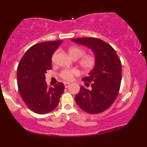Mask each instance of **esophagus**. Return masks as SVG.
<instances>
[{"label": "esophagus", "instance_id": "34e87169", "mask_svg": "<svg viewBox=\"0 0 147 147\" xmlns=\"http://www.w3.org/2000/svg\"><path fill=\"white\" fill-rule=\"evenodd\" d=\"M64 85H65V88H68L69 86L70 85V83H68V82H65V83H64Z\"/></svg>", "mask_w": 147, "mask_h": 147}]
</instances>
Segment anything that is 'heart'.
Here are the masks:
<instances>
[{"mask_svg": "<svg viewBox=\"0 0 147 147\" xmlns=\"http://www.w3.org/2000/svg\"><path fill=\"white\" fill-rule=\"evenodd\" d=\"M68 53L74 59H77L81 57L79 61V65L84 71H90L95 68L97 63L96 57L92 54L84 55L85 50L81 47H70L68 48ZM79 74V71L76 69H64L60 72V77L65 81H71L76 76H78Z\"/></svg>", "mask_w": 147, "mask_h": 147, "instance_id": "obj_1", "label": "heart"}]
</instances>
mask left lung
I'll return each instance as SVG.
<instances>
[{"label": "left lung", "instance_id": "obj_1", "mask_svg": "<svg viewBox=\"0 0 147 147\" xmlns=\"http://www.w3.org/2000/svg\"><path fill=\"white\" fill-rule=\"evenodd\" d=\"M76 43L90 48L95 53L97 63L89 75L82 79L86 86L80 87L75 101L82 110L90 114L104 112L117 98L122 81V63L115 50L97 38L86 37L72 39Z\"/></svg>", "mask_w": 147, "mask_h": 147}]
</instances>
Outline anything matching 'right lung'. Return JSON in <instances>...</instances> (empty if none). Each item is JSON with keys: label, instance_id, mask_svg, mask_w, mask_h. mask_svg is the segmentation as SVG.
Returning a JSON list of instances; mask_svg holds the SVG:
<instances>
[{"label": "right lung", "instance_id": "obj_1", "mask_svg": "<svg viewBox=\"0 0 147 147\" xmlns=\"http://www.w3.org/2000/svg\"><path fill=\"white\" fill-rule=\"evenodd\" d=\"M63 41L42 42L27 50L18 63L17 84L27 106L38 114H47L56 109L65 86L58 82L48 87L45 73L52 69V57Z\"/></svg>", "mask_w": 147, "mask_h": 147}]
</instances>
